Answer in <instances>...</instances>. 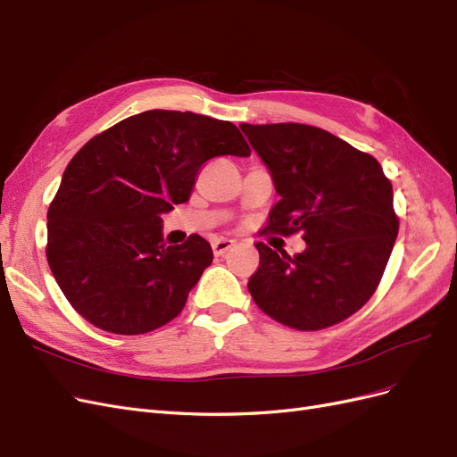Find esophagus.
Segmentation results:
<instances>
[{
	"label": "esophagus",
	"mask_w": 457,
	"mask_h": 457,
	"mask_svg": "<svg viewBox=\"0 0 457 457\" xmlns=\"http://www.w3.org/2000/svg\"><path fill=\"white\" fill-rule=\"evenodd\" d=\"M232 245H237V242L234 240H228V238H217V240H213V244H212V247H213V253L215 255H223L225 252H228Z\"/></svg>",
	"instance_id": "1"
}]
</instances>
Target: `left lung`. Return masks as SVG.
<instances>
[{
  "label": "left lung",
  "instance_id": "left-lung-1",
  "mask_svg": "<svg viewBox=\"0 0 457 457\" xmlns=\"http://www.w3.org/2000/svg\"><path fill=\"white\" fill-rule=\"evenodd\" d=\"M240 129L272 177L278 204L267 230L301 232L305 252L287 255L257 242L247 282L257 307L295 329L349 318L373 295L398 234L393 185L376 158L303 123Z\"/></svg>",
  "mask_w": 457,
  "mask_h": 457
}]
</instances>
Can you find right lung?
<instances>
[{"mask_svg": "<svg viewBox=\"0 0 457 457\" xmlns=\"http://www.w3.org/2000/svg\"><path fill=\"white\" fill-rule=\"evenodd\" d=\"M250 154L234 123L177 110H146L93 137L47 212V261L71 305L120 336L173 320L213 252L198 234L165 245L162 215L188 200L204 162Z\"/></svg>", "mask_w": 457, "mask_h": 457, "instance_id": "right-lung-1", "label": "right lung"}]
</instances>
